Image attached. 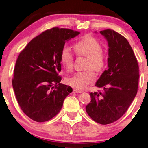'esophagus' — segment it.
<instances>
[{
	"instance_id": "esophagus-1",
	"label": "esophagus",
	"mask_w": 148,
	"mask_h": 148,
	"mask_svg": "<svg viewBox=\"0 0 148 148\" xmlns=\"http://www.w3.org/2000/svg\"><path fill=\"white\" fill-rule=\"evenodd\" d=\"M73 92H74V93H79L82 92V91L78 90V89L74 88V89H73Z\"/></svg>"
}]
</instances>
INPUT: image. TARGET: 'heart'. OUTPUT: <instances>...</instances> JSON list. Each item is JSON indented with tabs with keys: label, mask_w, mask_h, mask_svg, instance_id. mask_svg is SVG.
<instances>
[{
	"label": "heart",
	"mask_w": 148,
	"mask_h": 148,
	"mask_svg": "<svg viewBox=\"0 0 148 148\" xmlns=\"http://www.w3.org/2000/svg\"><path fill=\"white\" fill-rule=\"evenodd\" d=\"M74 49L76 53L88 58L87 68L90 69L85 71H79L66 79L68 84L76 89L85 88L95 79V74L92 69L96 72H101L106 67L107 58L102 52V46L94 37L86 36L75 44ZM60 60L65 69H72L74 62V55L71 49L65 46L62 48L60 55Z\"/></svg>",
	"instance_id": "heart-1"
}]
</instances>
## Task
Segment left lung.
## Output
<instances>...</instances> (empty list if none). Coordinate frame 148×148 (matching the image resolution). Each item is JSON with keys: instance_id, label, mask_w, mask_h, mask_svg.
Instances as JSON below:
<instances>
[{"instance_id": "8db88e82", "label": "left lung", "mask_w": 148, "mask_h": 148, "mask_svg": "<svg viewBox=\"0 0 148 148\" xmlns=\"http://www.w3.org/2000/svg\"><path fill=\"white\" fill-rule=\"evenodd\" d=\"M108 42V68L95 83L102 92L90 93L87 113L96 123L108 125L121 118L136 95L139 67L125 37L112 29L100 32Z\"/></svg>"}]
</instances>
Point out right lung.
Here are the masks:
<instances>
[{"label":"right lung","mask_w":148,"mask_h":148,"mask_svg":"<svg viewBox=\"0 0 148 148\" xmlns=\"http://www.w3.org/2000/svg\"><path fill=\"white\" fill-rule=\"evenodd\" d=\"M79 32L53 27L32 39L16 60L12 86L18 104L38 123L51 120L61 110L71 87L60 82V55L65 43Z\"/></svg>","instance_id":"1"}]
</instances>
